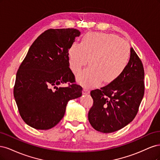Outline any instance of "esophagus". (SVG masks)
<instances>
[{
  "instance_id": "obj_1",
  "label": "esophagus",
  "mask_w": 160,
  "mask_h": 160,
  "mask_svg": "<svg viewBox=\"0 0 160 160\" xmlns=\"http://www.w3.org/2000/svg\"><path fill=\"white\" fill-rule=\"evenodd\" d=\"M83 93L84 94H89L90 93V90L88 88H87L84 87V89H83Z\"/></svg>"
}]
</instances>
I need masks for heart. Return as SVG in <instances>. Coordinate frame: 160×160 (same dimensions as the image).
<instances>
[{"label": "heart", "mask_w": 160, "mask_h": 160, "mask_svg": "<svg viewBox=\"0 0 160 160\" xmlns=\"http://www.w3.org/2000/svg\"><path fill=\"white\" fill-rule=\"evenodd\" d=\"M130 57L129 44L114 34L88 32L80 44L74 42L68 50V64L78 73L90 59V66L77 76L79 83L96 86L103 80L111 82L126 70Z\"/></svg>", "instance_id": "b5f03b06"}]
</instances>
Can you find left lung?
<instances>
[{"label": "left lung", "mask_w": 160, "mask_h": 160, "mask_svg": "<svg viewBox=\"0 0 160 160\" xmlns=\"http://www.w3.org/2000/svg\"><path fill=\"white\" fill-rule=\"evenodd\" d=\"M144 70L133 48L126 70L100 89L92 90L94 100L88 120L96 130L112 133L120 130L136 117L144 94Z\"/></svg>", "instance_id": "obj_1"}]
</instances>
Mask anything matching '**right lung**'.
I'll return each instance as SVG.
<instances>
[{"label": "right lung", "instance_id": "1", "mask_svg": "<svg viewBox=\"0 0 160 160\" xmlns=\"http://www.w3.org/2000/svg\"><path fill=\"white\" fill-rule=\"evenodd\" d=\"M74 28L48 29L34 40L17 71L14 96L24 122L48 130L64 116L69 100L82 96L69 68L68 50L79 37ZM70 82L67 87L57 86Z\"/></svg>", "mask_w": 160, "mask_h": 160}]
</instances>
